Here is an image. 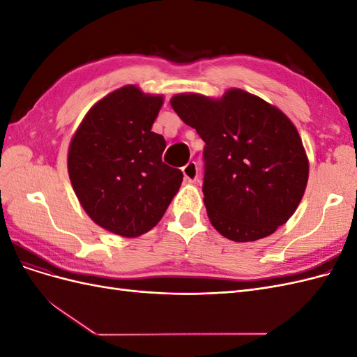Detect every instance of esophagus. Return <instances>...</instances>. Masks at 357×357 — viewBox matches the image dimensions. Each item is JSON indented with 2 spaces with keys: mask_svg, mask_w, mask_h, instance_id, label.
<instances>
[{
  "mask_svg": "<svg viewBox=\"0 0 357 357\" xmlns=\"http://www.w3.org/2000/svg\"><path fill=\"white\" fill-rule=\"evenodd\" d=\"M183 176H185V180L189 183H195L198 180V167L195 162H189L188 165L183 167Z\"/></svg>",
  "mask_w": 357,
  "mask_h": 357,
  "instance_id": "obj_1",
  "label": "esophagus"
}]
</instances>
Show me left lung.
I'll return each instance as SVG.
<instances>
[{"instance_id":"left-lung-1","label":"left lung","mask_w":357,"mask_h":357,"mask_svg":"<svg viewBox=\"0 0 357 357\" xmlns=\"http://www.w3.org/2000/svg\"><path fill=\"white\" fill-rule=\"evenodd\" d=\"M171 107L205 142L204 204L214 229L235 243L265 238L298 208L310 164L296 126L243 89L220 98L178 93Z\"/></svg>"}]
</instances>
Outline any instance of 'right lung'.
<instances>
[{
	"mask_svg": "<svg viewBox=\"0 0 357 357\" xmlns=\"http://www.w3.org/2000/svg\"><path fill=\"white\" fill-rule=\"evenodd\" d=\"M162 95L126 84L86 113L68 147V176L89 218L112 234L149 232L178 192L183 174L162 162L167 147L152 126Z\"/></svg>",
	"mask_w": 357,
	"mask_h": 357,
	"instance_id": "add662e5",
	"label": "right lung"
}]
</instances>
